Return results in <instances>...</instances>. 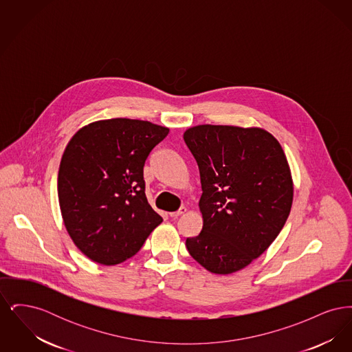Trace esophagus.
<instances>
[{
    "mask_svg": "<svg viewBox=\"0 0 352 352\" xmlns=\"http://www.w3.org/2000/svg\"><path fill=\"white\" fill-rule=\"evenodd\" d=\"M186 211H187V208H186V207H181L178 211H175V212H170V217L174 219L178 218V217H181V215L186 214Z\"/></svg>",
    "mask_w": 352,
    "mask_h": 352,
    "instance_id": "1",
    "label": "esophagus"
}]
</instances>
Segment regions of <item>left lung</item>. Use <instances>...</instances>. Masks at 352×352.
Masks as SVG:
<instances>
[{"label": "left lung", "mask_w": 352, "mask_h": 352, "mask_svg": "<svg viewBox=\"0 0 352 352\" xmlns=\"http://www.w3.org/2000/svg\"><path fill=\"white\" fill-rule=\"evenodd\" d=\"M184 142L201 174V234L187 251L215 274L248 267L281 232L293 203V178L284 149L263 128L203 124Z\"/></svg>", "instance_id": "obj_1"}]
</instances>
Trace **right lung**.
Masks as SVG:
<instances>
[{
	"mask_svg": "<svg viewBox=\"0 0 352 352\" xmlns=\"http://www.w3.org/2000/svg\"><path fill=\"white\" fill-rule=\"evenodd\" d=\"M168 133L151 121L118 118L89 122L68 141L58 198L69 237L89 260L131 258L162 223L145 195L144 165Z\"/></svg>",
	"mask_w": 352,
	"mask_h": 352,
	"instance_id": "obj_1",
	"label": "right lung"
}]
</instances>
